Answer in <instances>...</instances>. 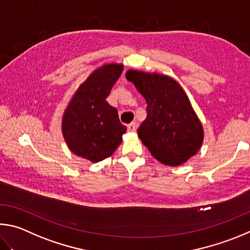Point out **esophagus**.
Returning a JSON list of instances; mask_svg holds the SVG:
<instances>
[{"mask_svg": "<svg viewBox=\"0 0 250 250\" xmlns=\"http://www.w3.org/2000/svg\"><path fill=\"white\" fill-rule=\"evenodd\" d=\"M127 129H128V132H136L137 124L136 123H130V124H128V126H127Z\"/></svg>", "mask_w": 250, "mask_h": 250, "instance_id": "1", "label": "esophagus"}]
</instances>
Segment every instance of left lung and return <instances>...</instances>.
<instances>
[{
    "label": "left lung",
    "mask_w": 250,
    "mask_h": 250,
    "mask_svg": "<svg viewBox=\"0 0 250 250\" xmlns=\"http://www.w3.org/2000/svg\"><path fill=\"white\" fill-rule=\"evenodd\" d=\"M133 82L147 103V117L137 133L160 163L178 166L200 149L203 128L182 87L171 78L129 70Z\"/></svg>",
    "instance_id": "8db88e82"
}]
</instances>
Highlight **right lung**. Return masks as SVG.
Instances as JSON below:
<instances>
[{
    "instance_id": "add662e5",
    "label": "right lung",
    "mask_w": 250,
    "mask_h": 250,
    "mask_svg": "<svg viewBox=\"0 0 250 250\" xmlns=\"http://www.w3.org/2000/svg\"><path fill=\"white\" fill-rule=\"evenodd\" d=\"M123 71L122 64H107L86 79L65 109L62 134L73 154L98 163L111 156L122 143L126 126L106 102Z\"/></svg>"
}]
</instances>
